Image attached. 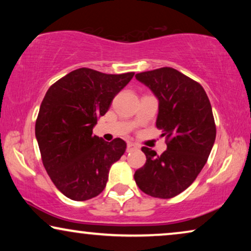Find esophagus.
Segmentation results:
<instances>
[{"label": "esophagus", "mask_w": 251, "mask_h": 251, "mask_svg": "<svg viewBox=\"0 0 251 251\" xmlns=\"http://www.w3.org/2000/svg\"><path fill=\"white\" fill-rule=\"evenodd\" d=\"M135 150H138V146L133 143H128V145H126V151H128V152H132V151Z\"/></svg>", "instance_id": "obj_1"}]
</instances>
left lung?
I'll use <instances>...</instances> for the list:
<instances>
[{
    "label": "left lung",
    "mask_w": 251,
    "mask_h": 251,
    "mask_svg": "<svg viewBox=\"0 0 251 251\" xmlns=\"http://www.w3.org/2000/svg\"><path fill=\"white\" fill-rule=\"evenodd\" d=\"M136 78L159 99L156 128L166 137L167 151L142 147L146 163L135 173L144 193L170 199L186 190L207 162L216 138L210 101L199 82L171 67L143 72Z\"/></svg>",
    "instance_id": "obj_1"
}]
</instances>
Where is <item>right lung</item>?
I'll use <instances>...</instances> for the list:
<instances>
[{"mask_svg": "<svg viewBox=\"0 0 251 251\" xmlns=\"http://www.w3.org/2000/svg\"><path fill=\"white\" fill-rule=\"evenodd\" d=\"M135 73L105 74L82 67L51 85L41 104L35 136L50 179L71 200L85 201L104 191L109 168L126 152L121 138L92 135L98 119Z\"/></svg>", "mask_w": 251, "mask_h": 251, "instance_id": "right-lung-1", "label": "right lung"}]
</instances>
